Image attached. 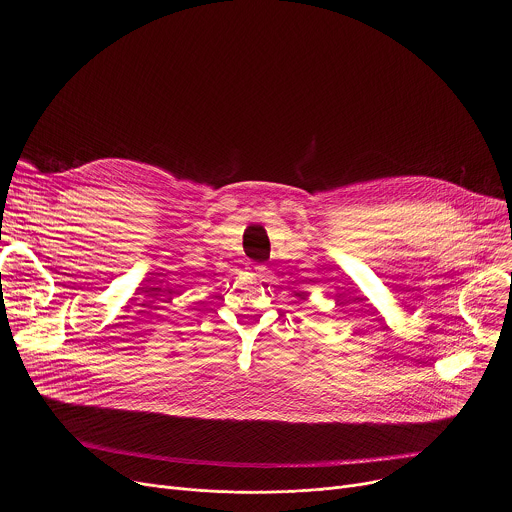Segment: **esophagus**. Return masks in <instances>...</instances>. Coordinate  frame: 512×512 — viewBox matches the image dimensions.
Wrapping results in <instances>:
<instances>
[{
  "instance_id": "esophagus-1",
  "label": "esophagus",
  "mask_w": 512,
  "mask_h": 512,
  "mask_svg": "<svg viewBox=\"0 0 512 512\" xmlns=\"http://www.w3.org/2000/svg\"><path fill=\"white\" fill-rule=\"evenodd\" d=\"M247 271L251 273V275H255V277H261L267 269H265V265H261V263H247Z\"/></svg>"
}]
</instances>
